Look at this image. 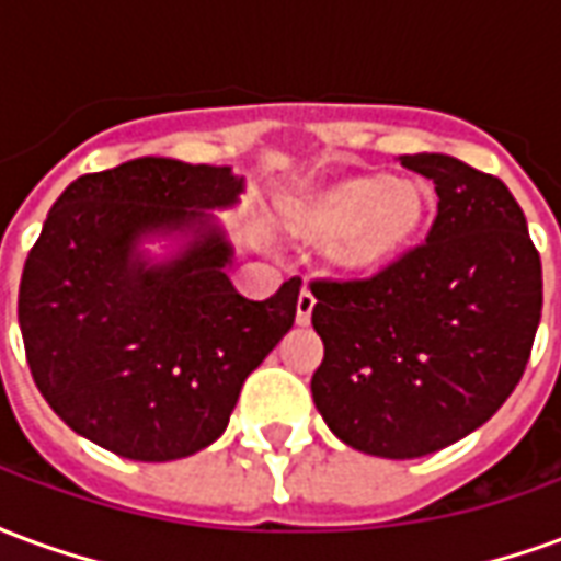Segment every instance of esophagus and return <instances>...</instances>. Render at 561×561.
Returning a JSON list of instances; mask_svg holds the SVG:
<instances>
[{"mask_svg":"<svg viewBox=\"0 0 561 561\" xmlns=\"http://www.w3.org/2000/svg\"><path fill=\"white\" fill-rule=\"evenodd\" d=\"M312 309H316V294L309 291V288H304L300 297H297V324H309Z\"/></svg>","mask_w":561,"mask_h":561,"instance_id":"esophagus-1","label":"esophagus"}]
</instances>
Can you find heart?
<instances>
[{
    "label": "heart",
    "mask_w": 561,
    "mask_h": 561,
    "mask_svg": "<svg viewBox=\"0 0 561 561\" xmlns=\"http://www.w3.org/2000/svg\"><path fill=\"white\" fill-rule=\"evenodd\" d=\"M426 216V195L414 183L385 176H348L288 207V228L333 243V257L348 270H378L400 255Z\"/></svg>",
    "instance_id": "1"
}]
</instances>
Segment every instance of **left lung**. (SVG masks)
<instances>
[{"mask_svg":"<svg viewBox=\"0 0 561 561\" xmlns=\"http://www.w3.org/2000/svg\"><path fill=\"white\" fill-rule=\"evenodd\" d=\"M435 183L426 240L373 276L312 279L324 360L312 400L373 457L414 459L493 417L529 364L541 255L507 185L442 152L402 156Z\"/></svg>","mask_w":561,"mask_h":561,"instance_id":"obj_1","label":"left lung"}]
</instances>
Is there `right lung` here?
Returning <instances> with one entry per match:
<instances>
[{
  "mask_svg": "<svg viewBox=\"0 0 561 561\" xmlns=\"http://www.w3.org/2000/svg\"><path fill=\"white\" fill-rule=\"evenodd\" d=\"M243 192L231 168L135 159L83 173L47 213L23 267L20 333L32 378L62 421L104 450L168 462L213 445L240 388L291 330L300 279L245 300L231 249L201 209ZM204 224L168 268H144L137 237Z\"/></svg>",
  "mask_w": 561,
  "mask_h": 561,
  "instance_id": "add662e5",
  "label": "right lung"
}]
</instances>
